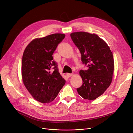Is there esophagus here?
I'll return each mask as SVG.
<instances>
[{
	"label": "esophagus",
	"instance_id": "obj_1",
	"mask_svg": "<svg viewBox=\"0 0 133 133\" xmlns=\"http://www.w3.org/2000/svg\"><path fill=\"white\" fill-rule=\"evenodd\" d=\"M72 75V74H70V73H67V74H66V76H67V77H71Z\"/></svg>",
	"mask_w": 133,
	"mask_h": 133
}]
</instances>
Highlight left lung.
<instances>
[{
	"label": "left lung",
	"instance_id": "1",
	"mask_svg": "<svg viewBox=\"0 0 133 133\" xmlns=\"http://www.w3.org/2000/svg\"><path fill=\"white\" fill-rule=\"evenodd\" d=\"M70 36L79 50L82 63L88 67L79 71L83 84L77 91L84 99L95 100L112 82L114 68L113 54L107 43L96 34L77 32L71 33Z\"/></svg>",
	"mask_w": 133,
	"mask_h": 133
}]
</instances>
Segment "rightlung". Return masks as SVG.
Segmentation results:
<instances>
[{"label":"right lung","mask_w":133,"mask_h":133,"mask_svg":"<svg viewBox=\"0 0 133 133\" xmlns=\"http://www.w3.org/2000/svg\"><path fill=\"white\" fill-rule=\"evenodd\" d=\"M65 37L64 34L55 33L35 38L23 52V82L32 96L41 103L53 101L65 84L52 56Z\"/></svg>","instance_id":"obj_1"}]
</instances>
